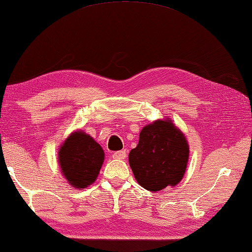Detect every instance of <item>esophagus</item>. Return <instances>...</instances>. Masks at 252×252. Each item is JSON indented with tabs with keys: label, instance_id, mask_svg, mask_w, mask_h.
Masks as SVG:
<instances>
[{
	"label": "esophagus",
	"instance_id": "obj_1",
	"mask_svg": "<svg viewBox=\"0 0 252 252\" xmlns=\"http://www.w3.org/2000/svg\"><path fill=\"white\" fill-rule=\"evenodd\" d=\"M112 157L115 158V159H120V160L125 159V158H126V151L125 150L116 151V153L112 155Z\"/></svg>",
	"mask_w": 252,
	"mask_h": 252
}]
</instances>
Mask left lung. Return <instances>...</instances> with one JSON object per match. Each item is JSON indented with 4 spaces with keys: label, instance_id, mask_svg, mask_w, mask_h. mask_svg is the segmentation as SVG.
Wrapping results in <instances>:
<instances>
[{
    "label": "left lung",
    "instance_id": "1",
    "mask_svg": "<svg viewBox=\"0 0 252 252\" xmlns=\"http://www.w3.org/2000/svg\"><path fill=\"white\" fill-rule=\"evenodd\" d=\"M188 159L187 139L170 118L144 126L139 143L128 155L137 184L149 191L177 186L184 178Z\"/></svg>",
    "mask_w": 252,
    "mask_h": 252
}]
</instances>
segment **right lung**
Returning <instances> with one entry per match:
<instances>
[{
    "label": "right lung",
    "mask_w": 252,
    "mask_h": 252,
    "mask_svg": "<svg viewBox=\"0 0 252 252\" xmlns=\"http://www.w3.org/2000/svg\"><path fill=\"white\" fill-rule=\"evenodd\" d=\"M104 161L102 147L84 130H74L58 150V164L68 185L85 189L94 184Z\"/></svg>",
    "instance_id": "obj_1"
}]
</instances>
